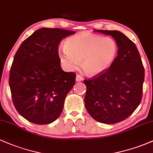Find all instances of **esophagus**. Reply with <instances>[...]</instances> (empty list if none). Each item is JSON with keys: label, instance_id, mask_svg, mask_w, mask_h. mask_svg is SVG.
Returning a JSON list of instances; mask_svg holds the SVG:
<instances>
[{"label": "esophagus", "instance_id": "1", "mask_svg": "<svg viewBox=\"0 0 153 153\" xmlns=\"http://www.w3.org/2000/svg\"><path fill=\"white\" fill-rule=\"evenodd\" d=\"M75 80H76V82H80L83 80V78H82L81 76H80L79 75H77L76 78H75Z\"/></svg>", "mask_w": 153, "mask_h": 153}]
</instances>
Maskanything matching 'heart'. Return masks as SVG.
<instances>
[{
	"instance_id": "1",
	"label": "heart",
	"mask_w": 153,
	"mask_h": 153,
	"mask_svg": "<svg viewBox=\"0 0 153 153\" xmlns=\"http://www.w3.org/2000/svg\"><path fill=\"white\" fill-rule=\"evenodd\" d=\"M117 52V43L112 38L84 32L69 38L59 56L68 71L76 70L81 61L83 72L89 76H96L111 66Z\"/></svg>"
}]
</instances>
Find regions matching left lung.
Returning a JSON list of instances; mask_svg holds the SVG:
<instances>
[{
  "mask_svg": "<svg viewBox=\"0 0 153 153\" xmlns=\"http://www.w3.org/2000/svg\"><path fill=\"white\" fill-rule=\"evenodd\" d=\"M111 36L117 43V56L110 68L99 76L84 80V102L97 121L113 124L127 118L140 104L145 69L134 43L117 30H96Z\"/></svg>",
  "mask_w": 153,
  "mask_h": 153,
  "instance_id": "left-lung-1",
  "label": "left lung"
}]
</instances>
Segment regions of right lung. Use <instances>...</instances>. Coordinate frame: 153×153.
Instances as JSON below:
<instances>
[{
    "label": "right lung",
    "mask_w": 153,
    "mask_h": 153,
    "mask_svg": "<svg viewBox=\"0 0 153 153\" xmlns=\"http://www.w3.org/2000/svg\"><path fill=\"white\" fill-rule=\"evenodd\" d=\"M75 33L43 27L18 48L10 70L9 86L15 108L28 121L48 124L62 113L76 75L62 70L58 46L64 38Z\"/></svg>",
    "instance_id": "right-lung-1"
}]
</instances>
